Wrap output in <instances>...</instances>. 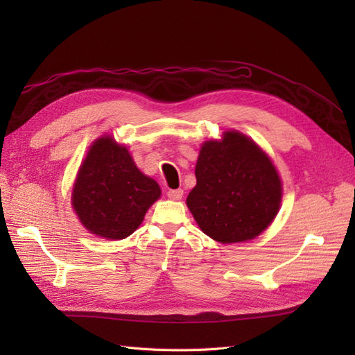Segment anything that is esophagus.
I'll return each instance as SVG.
<instances>
[{"label":"esophagus","mask_w":355,"mask_h":355,"mask_svg":"<svg viewBox=\"0 0 355 355\" xmlns=\"http://www.w3.org/2000/svg\"><path fill=\"white\" fill-rule=\"evenodd\" d=\"M182 196H184V189H182V188L167 191V197L171 198V200H180Z\"/></svg>","instance_id":"34e87169"}]
</instances>
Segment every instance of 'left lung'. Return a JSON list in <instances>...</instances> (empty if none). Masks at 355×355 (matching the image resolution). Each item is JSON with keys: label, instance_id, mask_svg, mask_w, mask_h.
<instances>
[{"label": "left lung", "instance_id": "1", "mask_svg": "<svg viewBox=\"0 0 355 355\" xmlns=\"http://www.w3.org/2000/svg\"><path fill=\"white\" fill-rule=\"evenodd\" d=\"M187 206L201 231L223 244L253 240L277 216L282 180L262 149L240 132L204 142Z\"/></svg>", "mask_w": 355, "mask_h": 355}]
</instances>
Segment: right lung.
<instances>
[{"mask_svg": "<svg viewBox=\"0 0 355 355\" xmlns=\"http://www.w3.org/2000/svg\"><path fill=\"white\" fill-rule=\"evenodd\" d=\"M159 196L157 182L136 167L127 148L103 136L93 142L78 170L72 207L89 232L123 240L139 228Z\"/></svg>", "mask_w": 355, "mask_h": 355, "instance_id": "add662e5", "label": "right lung"}]
</instances>
